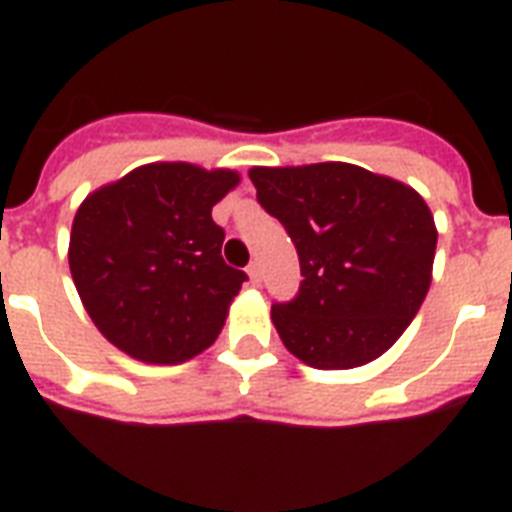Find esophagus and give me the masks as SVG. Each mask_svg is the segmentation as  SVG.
Masks as SVG:
<instances>
[{
    "mask_svg": "<svg viewBox=\"0 0 512 512\" xmlns=\"http://www.w3.org/2000/svg\"><path fill=\"white\" fill-rule=\"evenodd\" d=\"M247 276H249V281H252V284H255V287H257V284L263 281V273H260V265H257V263L249 265V268H247Z\"/></svg>",
    "mask_w": 512,
    "mask_h": 512,
    "instance_id": "1",
    "label": "esophagus"
}]
</instances>
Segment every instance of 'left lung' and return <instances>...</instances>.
<instances>
[{
	"label": "left lung",
	"instance_id": "8db88e82",
	"mask_svg": "<svg viewBox=\"0 0 512 512\" xmlns=\"http://www.w3.org/2000/svg\"><path fill=\"white\" fill-rule=\"evenodd\" d=\"M249 180L305 276L271 308L284 348L313 369H356L393 348L433 281L438 231L420 193L348 162L252 167Z\"/></svg>",
	"mask_w": 512,
	"mask_h": 512
}]
</instances>
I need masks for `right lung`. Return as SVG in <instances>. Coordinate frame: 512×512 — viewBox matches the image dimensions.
<instances>
[{
    "label": "right lung",
    "mask_w": 512,
    "mask_h": 512,
    "mask_svg": "<svg viewBox=\"0 0 512 512\" xmlns=\"http://www.w3.org/2000/svg\"><path fill=\"white\" fill-rule=\"evenodd\" d=\"M241 183L228 167L151 162L79 204L68 268L84 311L143 364H183L223 332L247 279L220 255L212 207Z\"/></svg>",
    "instance_id": "1"
}]
</instances>
